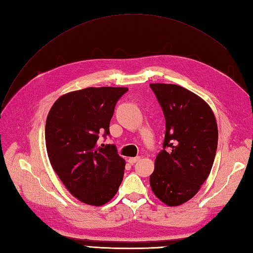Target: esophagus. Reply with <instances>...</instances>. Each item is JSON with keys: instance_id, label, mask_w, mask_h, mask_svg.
Listing matches in <instances>:
<instances>
[{"instance_id": "34e87169", "label": "esophagus", "mask_w": 253, "mask_h": 253, "mask_svg": "<svg viewBox=\"0 0 253 253\" xmlns=\"http://www.w3.org/2000/svg\"><path fill=\"white\" fill-rule=\"evenodd\" d=\"M139 159H140L139 156H137V157H131V158H128V163L131 164V165H134V164H136L137 162H138Z\"/></svg>"}]
</instances>
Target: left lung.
Here are the masks:
<instances>
[{"instance_id": "8db88e82", "label": "left lung", "mask_w": 253, "mask_h": 253, "mask_svg": "<svg viewBox=\"0 0 253 253\" xmlns=\"http://www.w3.org/2000/svg\"><path fill=\"white\" fill-rule=\"evenodd\" d=\"M166 119L163 150L150 176L152 191L166 205L191 200L208 178L218 131L214 114L201 97L176 84L152 83Z\"/></svg>"}]
</instances>
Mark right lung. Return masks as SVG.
Listing matches in <instances>:
<instances>
[{
  "mask_svg": "<svg viewBox=\"0 0 253 253\" xmlns=\"http://www.w3.org/2000/svg\"><path fill=\"white\" fill-rule=\"evenodd\" d=\"M126 87H87L61 96L45 125V142L52 169L76 198L102 206L117 193L126 162L115 144L98 147L110 135L115 105Z\"/></svg>",
  "mask_w": 253,
  "mask_h": 253,
  "instance_id": "add662e5",
  "label": "right lung"
}]
</instances>
